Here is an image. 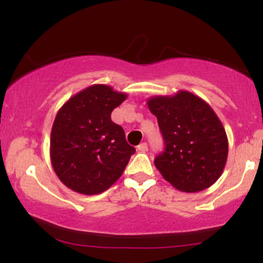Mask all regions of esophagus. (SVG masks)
I'll return each instance as SVG.
<instances>
[{
    "instance_id": "esophagus-1",
    "label": "esophagus",
    "mask_w": 263,
    "mask_h": 263,
    "mask_svg": "<svg viewBox=\"0 0 263 263\" xmlns=\"http://www.w3.org/2000/svg\"><path fill=\"white\" fill-rule=\"evenodd\" d=\"M138 151H139V152H142V153L147 152V151H148V145H147L146 142L140 143V145L138 146Z\"/></svg>"
}]
</instances>
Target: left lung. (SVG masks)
<instances>
[{
    "instance_id": "1",
    "label": "left lung",
    "mask_w": 263,
    "mask_h": 263,
    "mask_svg": "<svg viewBox=\"0 0 263 263\" xmlns=\"http://www.w3.org/2000/svg\"><path fill=\"white\" fill-rule=\"evenodd\" d=\"M165 142L154 165L176 189L197 193L210 188L224 171L228 136L213 109L193 93L156 96L147 100Z\"/></svg>"
}]
</instances>
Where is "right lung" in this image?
<instances>
[{
	"mask_svg": "<svg viewBox=\"0 0 263 263\" xmlns=\"http://www.w3.org/2000/svg\"><path fill=\"white\" fill-rule=\"evenodd\" d=\"M107 85H92L63 104L53 121L50 159L57 177L84 195L109 189L123 174L135 148L111 112L127 99Z\"/></svg>",
	"mask_w": 263,
	"mask_h": 263,
	"instance_id": "obj_1",
	"label": "right lung"
}]
</instances>
